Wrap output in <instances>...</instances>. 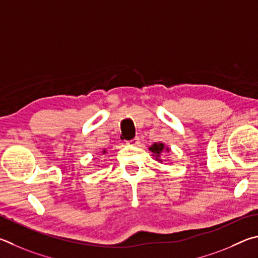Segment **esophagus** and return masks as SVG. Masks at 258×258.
<instances>
[{
  "instance_id": "34e87169",
  "label": "esophagus",
  "mask_w": 258,
  "mask_h": 258,
  "mask_svg": "<svg viewBox=\"0 0 258 258\" xmlns=\"http://www.w3.org/2000/svg\"><path fill=\"white\" fill-rule=\"evenodd\" d=\"M126 144H129V145H138V144H139V138L138 137L134 138V139H132V141L128 142Z\"/></svg>"
}]
</instances>
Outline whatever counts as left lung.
I'll use <instances>...</instances> for the list:
<instances>
[{"label": "left lung", "mask_w": 258, "mask_h": 258, "mask_svg": "<svg viewBox=\"0 0 258 258\" xmlns=\"http://www.w3.org/2000/svg\"><path fill=\"white\" fill-rule=\"evenodd\" d=\"M148 150L152 152V156L155 157V160L157 162H160V163H162L161 155L163 154L164 152L170 153V148L166 146V145H164L163 143H154L152 146H150V148H148Z\"/></svg>", "instance_id": "1"}]
</instances>
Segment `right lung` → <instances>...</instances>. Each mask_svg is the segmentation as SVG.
Instances as JSON below:
<instances>
[{"instance_id": "right-lung-1", "label": "right lung", "mask_w": 258, "mask_h": 258, "mask_svg": "<svg viewBox=\"0 0 258 258\" xmlns=\"http://www.w3.org/2000/svg\"><path fill=\"white\" fill-rule=\"evenodd\" d=\"M102 153H103V154H106V150H104Z\"/></svg>"}]
</instances>
